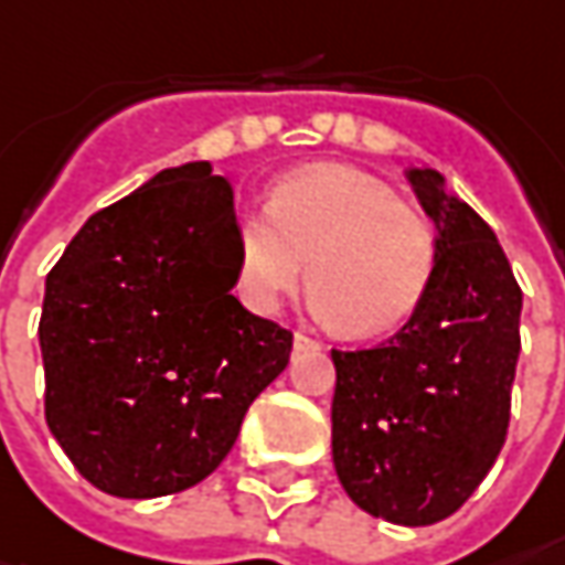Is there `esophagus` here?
I'll return each instance as SVG.
<instances>
[{"label": "esophagus", "mask_w": 565, "mask_h": 565, "mask_svg": "<svg viewBox=\"0 0 565 565\" xmlns=\"http://www.w3.org/2000/svg\"><path fill=\"white\" fill-rule=\"evenodd\" d=\"M294 351H322V341H316V338H309L303 331H297L294 334Z\"/></svg>", "instance_id": "34e87169"}]
</instances>
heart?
<instances>
[{"mask_svg": "<svg viewBox=\"0 0 565 565\" xmlns=\"http://www.w3.org/2000/svg\"><path fill=\"white\" fill-rule=\"evenodd\" d=\"M234 239L236 294L253 312H275L309 271L312 312L360 338L402 329L427 300L439 258L427 217L344 163L278 177L268 211L239 214Z\"/></svg>", "mask_w": 565, "mask_h": 565, "instance_id": "obj_1", "label": "heart"}]
</instances>
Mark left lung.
I'll return each instance as SVG.
<instances>
[{
  "instance_id": "1",
  "label": "left lung",
  "mask_w": 565,
  "mask_h": 565,
  "mask_svg": "<svg viewBox=\"0 0 565 565\" xmlns=\"http://www.w3.org/2000/svg\"><path fill=\"white\" fill-rule=\"evenodd\" d=\"M436 224V275L398 334L370 351H331V458L344 493L395 525L449 519L503 449L522 351V287L490 224L411 167Z\"/></svg>"
}]
</instances>
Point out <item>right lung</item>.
Masks as SVG:
<instances>
[{
	"mask_svg": "<svg viewBox=\"0 0 565 565\" xmlns=\"http://www.w3.org/2000/svg\"><path fill=\"white\" fill-rule=\"evenodd\" d=\"M234 231V189L192 160L90 214L46 275V427L110 497L209 478L287 366L294 334L231 294Z\"/></svg>",
	"mask_w": 565,
	"mask_h": 565,
	"instance_id": "obj_1",
	"label": "right lung"
}]
</instances>
